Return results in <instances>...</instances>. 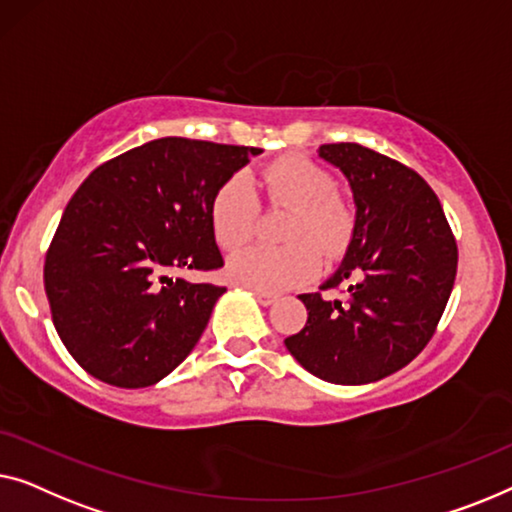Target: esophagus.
Returning a JSON list of instances; mask_svg holds the SVG:
<instances>
[{"mask_svg":"<svg viewBox=\"0 0 512 512\" xmlns=\"http://www.w3.org/2000/svg\"><path fill=\"white\" fill-rule=\"evenodd\" d=\"M255 294V299L259 301V304H262V306H271L273 304V301H276L278 297H276V294H271V292H262V290H255L253 292Z\"/></svg>","mask_w":512,"mask_h":512,"instance_id":"obj_1","label":"esophagus"}]
</instances>
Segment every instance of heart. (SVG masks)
<instances>
[{"mask_svg":"<svg viewBox=\"0 0 512 512\" xmlns=\"http://www.w3.org/2000/svg\"><path fill=\"white\" fill-rule=\"evenodd\" d=\"M264 185L271 204L292 206L285 220L283 246L241 248L229 257L227 276L234 283L262 292L287 290L311 280L320 271V250L327 257L343 255L355 234L357 213L352 201L336 190V178L322 164L299 153L280 155L264 167ZM259 213L253 181L236 171L211 201V229L222 248H236L250 239Z\"/></svg>","mask_w":512,"mask_h":512,"instance_id":"heart-1","label":"heart"}]
</instances>
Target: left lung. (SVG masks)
Masks as SVG:
<instances>
[{"mask_svg": "<svg viewBox=\"0 0 512 512\" xmlns=\"http://www.w3.org/2000/svg\"><path fill=\"white\" fill-rule=\"evenodd\" d=\"M320 157L343 171L357 225L338 271L299 294L308 320L285 338L308 373L336 385H366L399 371L434 336L457 276V241L427 181L359 143H325Z\"/></svg>", "mask_w": 512, "mask_h": 512, "instance_id": "8db88e82", "label": "left lung"}]
</instances>
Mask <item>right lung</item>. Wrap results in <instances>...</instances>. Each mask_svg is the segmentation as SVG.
<instances>
[{"instance_id": "obj_1", "label": "right lung", "mask_w": 512, "mask_h": 512, "mask_svg": "<svg viewBox=\"0 0 512 512\" xmlns=\"http://www.w3.org/2000/svg\"><path fill=\"white\" fill-rule=\"evenodd\" d=\"M262 148L164 136L104 162L64 208L43 264L53 325L90 376L125 390L169 376L227 287L169 278L215 271L218 187Z\"/></svg>"}]
</instances>
